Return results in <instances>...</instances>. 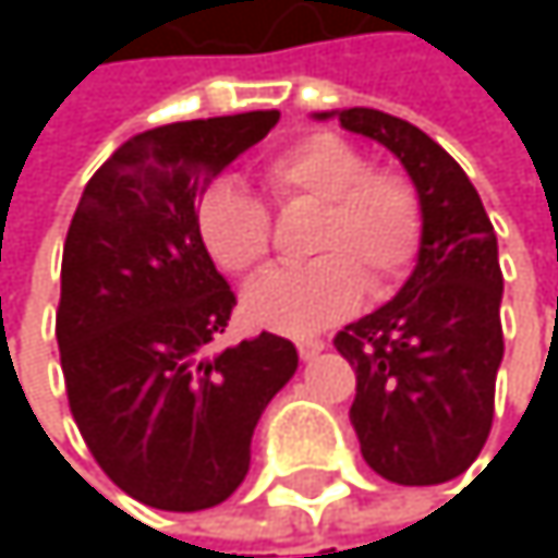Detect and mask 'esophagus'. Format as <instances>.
<instances>
[{
  "instance_id": "1",
  "label": "esophagus",
  "mask_w": 558,
  "mask_h": 558,
  "mask_svg": "<svg viewBox=\"0 0 558 558\" xmlns=\"http://www.w3.org/2000/svg\"><path fill=\"white\" fill-rule=\"evenodd\" d=\"M323 349H326V339H313V336L296 339V352H300V359H316Z\"/></svg>"
}]
</instances>
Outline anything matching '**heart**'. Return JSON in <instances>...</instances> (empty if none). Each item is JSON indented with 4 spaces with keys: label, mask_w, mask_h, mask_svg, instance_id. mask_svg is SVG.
<instances>
[{
    "label": "heart",
    "mask_w": 558,
    "mask_h": 558,
    "mask_svg": "<svg viewBox=\"0 0 558 558\" xmlns=\"http://www.w3.org/2000/svg\"><path fill=\"white\" fill-rule=\"evenodd\" d=\"M258 177L280 213L316 209L306 268L278 271L245 293V313L275 332L303 336L345 316L362 290L390 296L423 245V203L410 177L372 168L352 142L313 132L268 151ZM209 258L232 278H258L271 265L275 226L268 206L245 186L222 180L196 213Z\"/></svg>",
    "instance_id": "heart-1"
}]
</instances>
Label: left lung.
<instances>
[{"mask_svg":"<svg viewBox=\"0 0 558 558\" xmlns=\"http://www.w3.org/2000/svg\"><path fill=\"white\" fill-rule=\"evenodd\" d=\"M339 122L390 148L423 203L416 271L332 339L355 368L349 416L381 478L439 485L478 459L495 420L504 359L495 226L465 170L416 125L378 109H342Z\"/></svg>","mask_w":558,"mask_h":558,"instance_id":"left-lung-1","label":"left lung"}]
</instances>
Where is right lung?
I'll return each instance as SVG.
<instances>
[{"label": "right lung", "instance_id": "add662e5", "mask_svg": "<svg viewBox=\"0 0 558 558\" xmlns=\"http://www.w3.org/2000/svg\"><path fill=\"white\" fill-rule=\"evenodd\" d=\"M280 112L151 129L86 183L70 219L57 345L66 403L99 469L158 510H206L248 475L262 410L296 372L290 339L216 352L235 293L196 226L213 177Z\"/></svg>", "mask_w": 558, "mask_h": 558}]
</instances>
